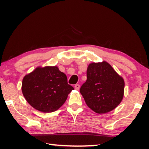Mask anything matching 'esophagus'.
Masks as SVG:
<instances>
[{"label":"esophagus","mask_w":149,"mask_h":149,"mask_svg":"<svg viewBox=\"0 0 149 149\" xmlns=\"http://www.w3.org/2000/svg\"><path fill=\"white\" fill-rule=\"evenodd\" d=\"M79 88H80V85L79 84H77L74 85V89H76V90H79Z\"/></svg>","instance_id":"obj_1"}]
</instances>
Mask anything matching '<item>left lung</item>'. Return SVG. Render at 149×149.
Here are the masks:
<instances>
[{"label":"left lung","instance_id":"8db88e82","mask_svg":"<svg viewBox=\"0 0 149 149\" xmlns=\"http://www.w3.org/2000/svg\"><path fill=\"white\" fill-rule=\"evenodd\" d=\"M125 82L106 61L92 62L87 69V81L80 92L89 108L97 114H104L117 108L124 95Z\"/></svg>","mask_w":149,"mask_h":149}]
</instances>
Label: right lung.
Returning <instances> with one entry per match:
<instances>
[{
    "label": "right lung",
    "instance_id": "add662e5",
    "mask_svg": "<svg viewBox=\"0 0 149 149\" xmlns=\"http://www.w3.org/2000/svg\"><path fill=\"white\" fill-rule=\"evenodd\" d=\"M74 88L56 66H38L24 77L22 91L28 104L42 113H52L66 102Z\"/></svg>",
    "mask_w": 149,
    "mask_h": 149
}]
</instances>
